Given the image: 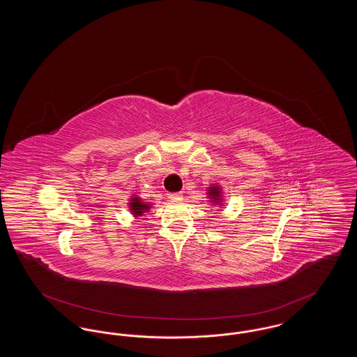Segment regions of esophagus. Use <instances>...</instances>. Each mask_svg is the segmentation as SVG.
Segmentation results:
<instances>
[{"label":"esophagus","instance_id":"1","mask_svg":"<svg viewBox=\"0 0 357 357\" xmlns=\"http://www.w3.org/2000/svg\"><path fill=\"white\" fill-rule=\"evenodd\" d=\"M182 198V192H170L169 194V199L171 201H178Z\"/></svg>","mask_w":357,"mask_h":357}]
</instances>
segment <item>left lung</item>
<instances>
[{
	"instance_id": "8db88e82",
	"label": "left lung",
	"mask_w": 357,
	"mask_h": 357,
	"mask_svg": "<svg viewBox=\"0 0 357 357\" xmlns=\"http://www.w3.org/2000/svg\"><path fill=\"white\" fill-rule=\"evenodd\" d=\"M207 198L211 201V204H221L222 206V188L220 186L208 187L207 190Z\"/></svg>"
}]
</instances>
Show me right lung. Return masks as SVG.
I'll use <instances>...</instances> for the list:
<instances>
[{
	"mask_svg": "<svg viewBox=\"0 0 357 357\" xmlns=\"http://www.w3.org/2000/svg\"><path fill=\"white\" fill-rule=\"evenodd\" d=\"M128 206H130V210L134 217H142L144 213H149V210L151 208V204L143 202L139 197H132L130 199Z\"/></svg>",
	"mask_w": 357,
	"mask_h": 357,
	"instance_id": "right-lung-1",
	"label": "right lung"
}]
</instances>
